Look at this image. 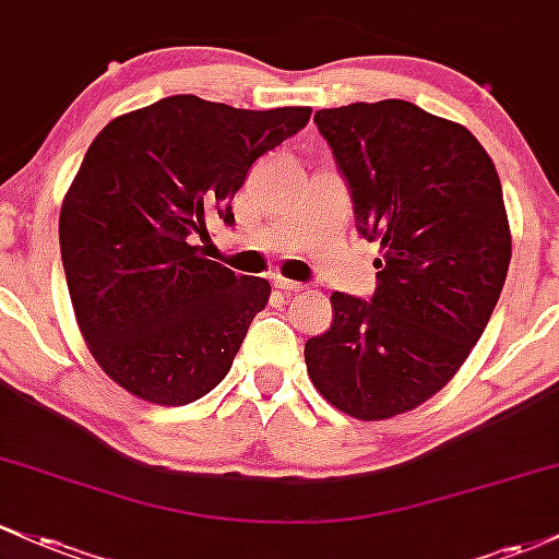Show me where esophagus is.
Wrapping results in <instances>:
<instances>
[{
	"mask_svg": "<svg viewBox=\"0 0 559 559\" xmlns=\"http://www.w3.org/2000/svg\"><path fill=\"white\" fill-rule=\"evenodd\" d=\"M273 286L281 292H305V284H299V281H289L284 278V275H273Z\"/></svg>",
	"mask_w": 559,
	"mask_h": 559,
	"instance_id": "1",
	"label": "esophagus"
}]
</instances>
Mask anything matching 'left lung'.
<instances>
[{
  "label": "left lung",
  "mask_w": 559,
  "mask_h": 559,
  "mask_svg": "<svg viewBox=\"0 0 559 559\" xmlns=\"http://www.w3.org/2000/svg\"><path fill=\"white\" fill-rule=\"evenodd\" d=\"M316 124L382 257L371 302L331 294L305 364L331 406L382 421L443 390L486 331L512 260L504 195L475 134L414 103L323 108Z\"/></svg>",
  "instance_id": "left-lung-1"
}]
</instances>
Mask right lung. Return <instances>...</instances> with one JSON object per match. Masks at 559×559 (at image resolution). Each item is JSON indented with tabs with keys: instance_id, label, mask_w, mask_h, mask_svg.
<instances>
[{
	"instance_id": "add662e5",
	"label": "right lung",
	"mask_w": 559,
	"mask_h": 559,
	"mask_svg": "<svg viewBox=\"0 0 559 559\" xmlns=\"http://www.w3.org/2000/svg\"><path fill=\"white\" fill-rule=\"evenodd\" d=\"M310 114L175 95L92 140L60 206V254L92 358L130 395L186 406L230 371L270 284L206 260L193 238L210 219L233 225L251 164Z\"/></svg>"
}]
</instances>
